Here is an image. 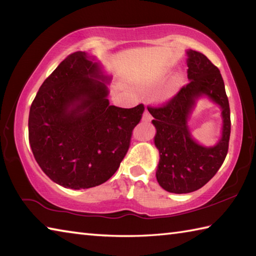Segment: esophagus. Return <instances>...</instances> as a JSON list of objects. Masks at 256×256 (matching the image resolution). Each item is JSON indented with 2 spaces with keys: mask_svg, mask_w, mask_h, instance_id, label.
I'll use <instances>...</instances> for the list:
<instances>
[{
  "mask_svg": "<svg viewBox=\"0 0 256 256\" xmlns=\"http://www.w3.org/2000/svg\"><path fill=\"white\" fill-rule=\"evenodd\" d=\"M152 120V116H150V113L146 110L145 112H144V114H143V121L144 122H150Z\"/></svg>",
  "mask_w": 256,
  "mask_h": 256,
  "instance_id": "esophagus-1",
  "label": "esophagus"
}]
</instances>
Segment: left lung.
Returning a JSON list of instances; mask_svg holds the SVG:
<instances>
[{
    "label": "left lung",
    "mask_w": 256,
    "mask_h": 256,
    "mask_svg": "<svg viewBox=\"0 0 256 256\" xmlns=\"http://www.w3.org/2000/svg\"><path fill=\"white\" fill-rule=\"evenodd\" d=\"M189 84L170 100L148 106L156 128L155 145L160 150L157 182L166 192L188 194L204 187L224 164L229 150L231 120L229 100L218 67L204 54L188 52ZM208 95L222 108V138L214 148L196 144L186 126L188 114L198 96Z\"/></svg>",
    "instance_id": "obj_1"
}]
</instances>
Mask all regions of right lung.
<instances>
[{"mask_svg":"<svg viewBox=\"0 0 256 256\" xmlns=\"http://www.w3.org/2000/svg\"><path fill=\"white\" fill-rule=\"evenodd\" d=\"M98 64L84 52L70 54L48 76L32 101L28 138L38 165L52 180L91 188L118 170L140 123L144 104L110 106Z\"/></svg>","mask_w":256,"mask_h":256,"instance_id":"obj_1","label":"right lung"}]
</instances>
